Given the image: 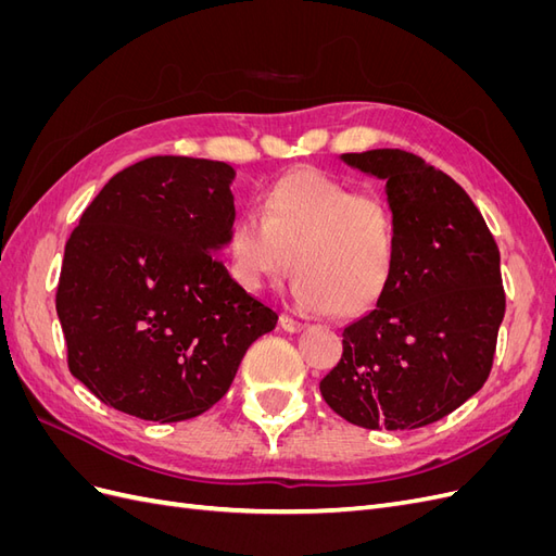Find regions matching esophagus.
Segmentation results:
<instances>
[{"label":"esophagus","instance_id":"esophagus-1","mask_svg":"<svg viewBox=\"0 0 556 556\" xmlns=\"http://www.w3.org/2000/svg\"><path fill=\"white\" fill-rule=\"evenodd\" d=\"M280 327H282V331H288V333H296V331H304V323H299V319H294V317H290V315H280Z\"/></svg>","mask_w":556,"mask_h":556}]
</instances>
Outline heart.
Masks as SVG:
<instances>
[{
    "instance_id": "b5f03b06",
    "label": "heart",
    "mask_w": 556,
    "mask_h": 556,
    "mask_svg": "<svg viewBox=\"0 0 556 556\" xmlns=\"http://www.w3.org/2000/svg\"><path fill=\"white\" fill-rule=\"evenodd\" d=\"M227 250L241 288L260 292L294 268L299 306L355 317L392 280L394 213L378 194L296 169L264 192L262 215L241 213L231 223Z\"/></svg>"
}]
</instances>
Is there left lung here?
Returning <instances> with one entry per match:
<instances>
[{
    "label": "left lung",
    "mask_w": 556,
    "mask_h": 556,
    "mask_svg": "<svg viewBox=\"0 0 556 556\" xmlns=\"http://www.w3.org/2000/svg\"><path fill=\"white\" fill-rule=\"evenodd\" d=\"M341 162L384 180L394 271L376 308L343 329L341 362L319 392L364 429L425 427L492 371L506 313L498 248L470 197L422 157L378 148Z\"/></svg>",
    "instance_id": "left-lung-1"
}]
</instances>
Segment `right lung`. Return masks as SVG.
I'll return each mask as SVG.
<instances>
[{
    "label": "right lung",
    "instance_id": "obj_1",
    "mask_svg": "<svg viewBox=\"0 0 556 556\" xmlns=\"http://www.w3.org/2000/svg\"><path fill=\"white\" fill-rule=\"evenodd\" d=\"M233 166L148 157L115 174L64 245L55 308L70 371L115 410L180 422L220 401L278 315L220 262Z\"/></svg>",
    "mask_w": 556,
    "mask_h": 556
}]
</instances>
